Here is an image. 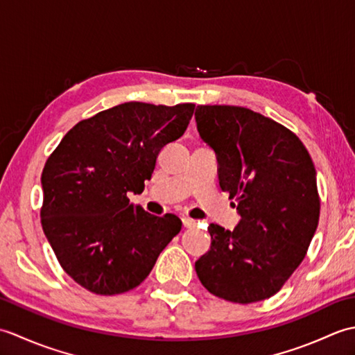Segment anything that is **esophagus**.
Segmentation results:
<instances>
[{
    "label": "esophagus",
    "mask_w": 355,
    "mask_h": 355,
    "mask_svg": "<svg viewBox=\"0 0 355 355\" xmlns=\"http://www.w3.org/2000/svg\"><path fill=\"white\" fill-rule=\"evenodd\" d=\"M183 225L186 229H192V227H195V225H197V221L192 220V218H183Z\"/></svg>",
    "instance_id": "1"
}]
</instances>
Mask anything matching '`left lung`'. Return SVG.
I'll return each instance as SVG.
<instances>
[{"label":"left lung","instance_id":"obj_1","mask_svg":"<svg viewBox=\"0 0 355 355\" xmlns=\"http://www.w3.org/2000/svg\"><path fill=\"white\" fill-rule=\"evenodd\" d=\"M195 120L216 153L221 191L241 215L232 232L209 225L212 244L195 270L214 296L259 302L288 281L318 229L314 163L296 134L248 108L198 105Z\"/></svg>","mask_w":355,"mask_h":355}]
</instances>
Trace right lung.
Masks as SVG:
<instances>
[{"label":"right lung","instance_id":"right-lung-1","mask_svg":"<svg viewBox=\"0 0 355 355\" xmlns=\"http://www.w3.org/2000/svg\"><path fill=\"white\" fill-rule=\"evenodd\" d=\"M193 103L126 102L80 120L42 169L41 224L64 271L85 290L114 296L140 285L182 230L128 192H143L157 155L184 134Z\"/></svg>","mask_w":355,"mask_h":355}]
</instances>
